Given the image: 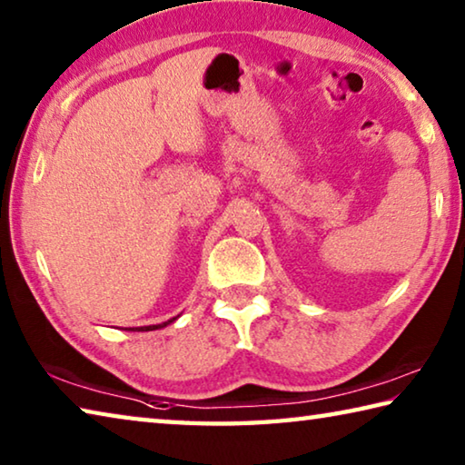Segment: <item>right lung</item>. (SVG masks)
I'll use <instances>...</instances> for the list:
<instances>
[{"instance_id": "1", "label": "right lung", "mask_w": 465, "mask_h": 465, "mask_svg": "<svg viewBox=\"0 0 465 465\" xmlns=\"http://www.w3.org/2000/svg\"><path fill=\"white\" fill-rule=\"evenodd\" d=\"M178 318V316H176ZM176 318H172V320H168V322H162V324H153V326H141V328H133V332H147V330H160V328H166L168 324H172V322H174Z\"/></svg>"}]
</instances>
